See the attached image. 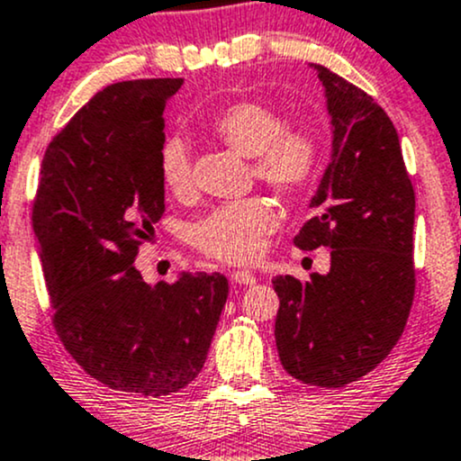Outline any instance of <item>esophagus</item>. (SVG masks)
<instances>
[{"instance_id": "34e87169", "label": "esophagus", "mask_w": 461, "mask_h": 461, "mask_svg": "<svg viewBox=\"0 0 461 461\" xmlns=\"http://www.w3.org/2000/svg\"><path fill=\"white\" fill-rule=\"evenodd\" d=\"M230 281L235 283V285H255L257 276L252 272H246V270H235L230 274Z\"/></svg>"}]
</instances>
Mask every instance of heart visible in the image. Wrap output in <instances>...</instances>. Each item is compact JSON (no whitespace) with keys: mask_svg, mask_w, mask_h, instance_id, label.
Masks as SVG:
<instances>
[{"mask_svg":"<svg viewBox=\"0 0 461 461\" xmlns=\"http://www.w3.org/2000/svg\"><path fill=\"white\" fill-rule=\"evenodd\" d=\"M211 131L220 141L252 158L261 183L283 195L303 194L313 183L320 146L304 128H285V117L261 100H235L215 113ZM158 174L176 195L191 189V154L180 137L165 139L158 149ZM278 226V213L266 198H246L215 206L194 226V244L226 263H250Z\"/></svg>","mask_w":461,"mask_h":461,"instance_id":"b5f03b06","label":"heart"}]
</instances>
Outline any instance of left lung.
Listing matches in <instances>:
<instances>
[{"label": "left lung", "mask_w": 461, "mask_h": 461, "mask_svg": "<svg viewBox=\"0 0 461 461\" xmlns=\"http://www.w3.org/2000/svg\"><path fill=\"white\" fill-rule=\"evenodd\" d=\"M333 126L330 163L294 237L300 250L330 248L329 274L272 278L278 357L294 379L344 387L390 355L413 303L416 195L392 119L359 86L312 65Z\"/></svg>", "instance_id": "left-lung-1"}]
</instances>
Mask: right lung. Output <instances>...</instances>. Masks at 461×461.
<instances>
[{
    "mask_svg": "<svg viewBox=\"0 0 461 461\" xmlns=\"http://www.w3.org/2000/svg\"><path fill=\"white\" fill-rule=\"evenodd\" d=\"M180 86L157 77L95 93L45 149L32 206L60 342L100 384L154 398L200 375L229 298L220 272L148 285L134 267L165 211L163 111Z\"/></svg>",
    "mask_w": 461,
    "mask_h": 461,
    "instance_id": "add662e5",
    "label": "right lung"
}]
</instances>
